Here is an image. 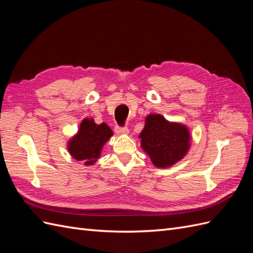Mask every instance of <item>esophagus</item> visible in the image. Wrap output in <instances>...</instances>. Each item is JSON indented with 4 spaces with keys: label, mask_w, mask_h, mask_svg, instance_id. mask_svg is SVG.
Returning <instances> with one entry per match:
<instances>
[{
    "label": "esophagus",
    "mask_w": 253,
    "mask_h": 253,
    "mask_svg": "<svg viewBox=\"0 0 253 253\" xmlns=\"http://www.w3.org/2000/svg\"><path fill=\"white\" fill-rule=\"evenodd\" d=\"M115 132H116L118 135H126V134H128V127L127 126H124V127L116 126V128H115Z\"/></svg>",
    "instance_id": "esophagus-1"
}]
</instances>
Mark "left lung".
<instances>
[{"mask_svg":"<svg viewBox=\"0 0 253 253\" xmlns=\"http://www.w3.org/2000/svg\"><path fill=\"white\" fill-rule=\"evenodd\" d=\"M141 148L157 168L171 167L187 154L190 133L187 126L169 122L162 115L151 114L145 118L140 133Z\"/></svg>","mask_w":253,"mask_h":253,"instance_id":"left-lung-1","label":"left lung"}]
</instances>
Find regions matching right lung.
<instances>
[{
	"label": "right lung",
	"mask_w": 253,
	"mask_h": 253,
	"mask_svg": "<svg viewBox=\"0 0 253 253\" xmlns=\"http://www.w3.org/2000/svg\"><path fill=\"white\" fill-rule=\"evenodd\" d=\"M113 135L112 129L106 124L96 125L93 119H83L78 133L67 144L70 154L78 162L86 166L94 165L100 157L104 143Z\"/></svg>",
	"instance_id": "right-lung-1"
}]
</instances>
